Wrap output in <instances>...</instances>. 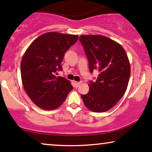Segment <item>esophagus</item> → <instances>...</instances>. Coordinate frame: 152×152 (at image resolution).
<instances>
[{
  "label": "esophagus",
  "mask_w": 152,
  "mask_h": 152,
  "mask_svg": "<svg viewBox=\"0 0 152 152\" xmlns=\"http://www.w3.org/2000/svg\"><path fill=\"white\" fill-rule=\"evenodd\" d=\"M81 83H82V82H74L75 86V87H78V86L80 85Z\"/></svg>",
  "instance_id": "obj_1"
}]
</instances>
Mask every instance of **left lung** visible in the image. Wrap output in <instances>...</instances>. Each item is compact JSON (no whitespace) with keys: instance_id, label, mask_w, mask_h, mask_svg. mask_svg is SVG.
<instances>
[{"instance_id":"1","label":"left lung","mask_w":152,"mask_h":152,"mask_svg":"<svg viewBox=\"0 0 152 152\" xmlns=\"http://www.w3.org/2000/svg\"><path fill=\"white\" fill-rule=\"evenodd\" d=\"M80 40L88 61L91 73L99 71L95 82L90 81L89 91L81 95L84 105L94 112L113 107L126 91L131 66L121 45L103 35H80Z\"/></svg>"}]
</instances>
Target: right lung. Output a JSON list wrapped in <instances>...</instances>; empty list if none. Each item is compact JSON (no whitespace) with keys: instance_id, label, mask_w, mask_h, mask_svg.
<instances>
[{"instance_id":"1","label":"right lung","mask_w":152,"mask_h":152,"mask_svg":"<svg viewBox=\"0 0 152 152\" xmlns=\"http://www.w3.org/2000/svg\"><path fill=\"white\" fill-rule=\"evenodd\" d=\"M77 40V35L49 32L37 37L26 51L21 61V80L37 107L56 109L73 88L70 81L55 74L63 70L65 52Z\"/></svg>"}]
</instances>
